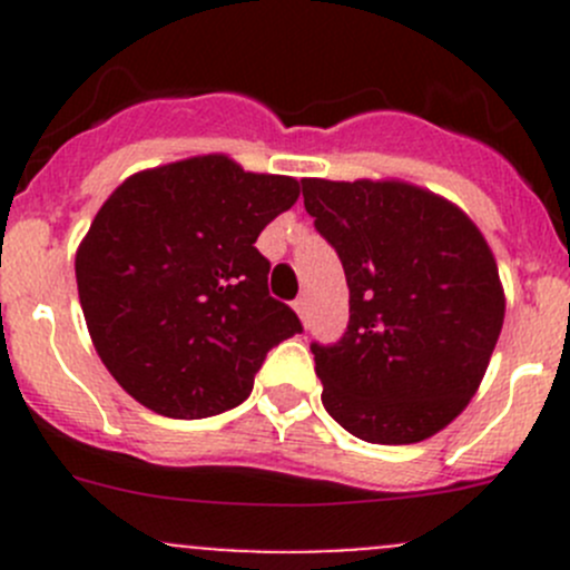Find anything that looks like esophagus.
Masks as SVG:
<instances>
[{
  "label": "esophagus",
  "instance_id": "obj_1",
  "mask_svg": "<svg viewBox=\"0 0 570 570\" xmlns=\"http://www.w3.org/2000/svg\"><path fill=\"white\" fill-rule=\"evenodd\" d=\"M292 308H295L303 325H308V301H306V297H297V301L292 303Z\"/></svg>",
  "mask_w": 570,
  "mask_h": 570
}]
</instances>
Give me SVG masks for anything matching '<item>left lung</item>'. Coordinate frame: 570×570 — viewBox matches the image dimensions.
<instances>
[{"instance_id":"left-lung-1","label":"left lung","mask_w":570,"mask_h":570,"mask_svg":"<svg viewBox=\"0 0 570 570\" xmlns=\"http://www.w3.org/2000/svg\"><path fill=\"white\" fill-rule=\"evenodd\" d=\"M303 204L350 289L342 342L312 344L322 405L370 444L430 439L476 394L502 333L493 250L461 206L400 178H303Z\"/></svg>"}]
</instances>
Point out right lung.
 <instances>
[{
	"label": "right lung",
	"instance_id": "1",
	"mask_svg": "<svg viewBox=\"0 0 570 570\" xmlns=\"http://www.w3.org/2000/svg\"><path fill=\"white\" fill-rule=\"evenodd\" d=\"M301 198L292 176L226 154L126 178L77 248V286L109 375L148 411L206 419L248 400L275 344L303 331L267 292L258 234Z\"/></svg>",
	"mask_w": 570,
	"mask_h": 570
}]
</instances>
